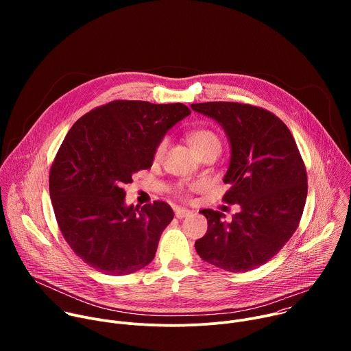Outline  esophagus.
I'll return each mask as SVG.
<instances>
[{
  "label": "esophagus",
  "mask_w": 351,
  "mask_h": 351,
  "mask_svg": "<svg viewBox=\"0 0 351 351\" xmlns=\"http://www.w3.org/2000/svg\"><path fill=\"white\" fill-rule=\"evenodd\" d=\"M175 215H176V218L182 219V218H184V217L191 215V211H190V210H186V208H175Z\"/></svg>",
  "instance_id": "esophagus-1"
}]
</instances>
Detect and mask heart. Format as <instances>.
<instances>
[{"label": "heart", "mask_w": 351, "mask_h": 351, "mask_svg": "<svg viewBox=\"0 0 351 351\" xmlns=\"http://www.w3.org/2000/svg\"><path fill=\"white\" fill-rule=\"evenodd\" d=\"M189 141L191 144V147L194 148V152L198 154L202 152H206V149L208 148H219L221 149V140L218 137V134L215 132H213L211 129H206V128H202V129H194L189 133ZM167 147H168V137H162L156 148H154V153H153V158L154 161H161L165 152H167ZM197 189V186H189V187H179L178 190V194L180 197H187V193L190 190H194Z\"/></svg>", "instance_id": "heart-1"}]
</instances>
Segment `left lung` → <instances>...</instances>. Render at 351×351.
I'll return each instance as SVG.
<instances>
[{
  "instance_id": "1",
  "label": "left lung",
  "mask_w": 351,
  "mask_h": 351,
  "mask_svg": "<svg viewBox=\"0 0 351 351\" xmlns=\"http://www.w3.org/2000/svg\"><path fill=\"white\" fill-rule=\"evenodd\" d=\"M226 132L232 157L222 202L239 204L229 223L214 210L199 211L208 221L195 241L204 261L229 271L256 269L289 241L302 219L307 198V171L289 128L275 114L244 103L193 104Z\"/></svg>"
}]
</instances>
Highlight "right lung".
Returning a JSON list of instances; mask_svg holds the SVG:
<instances>
[{
    "mask_svg": "<svg viewBox=\"0 0 351 351\" xmlns=\"http://www.w3.org/2000/svg\"><path fill=\"white\" fill-rule=\"evenodd\" d=\"M190 112L180 103L115 99L65 136L49 169V197L65 241L95 271L122 276L154 260L173 211L165 202L126 207L123 186L152 168L157 143Z\"/></svg>",
    "mask_w": 351,
    "mask_h": 351,
    "instance_id": "right-lung-1",
    "label": "right lung"
}]
</instances>
